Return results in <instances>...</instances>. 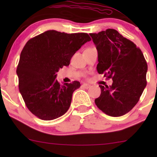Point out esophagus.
<instances>
[{"mask_svg":"<svg viewBox=\"0 0 157 157\" xmlns=\"http://www.w3.org/2000/svg\"><path fill=\"white\" fill-rule=\"evenodd\" d=\"M82 86H83V88H85V89H89V88H91V86L89 85V84H88V83H83Z\"/></svg>","mask_w":157,"mask_h":157,"instance_id":"1","label":"esophagus"}]
</instances>
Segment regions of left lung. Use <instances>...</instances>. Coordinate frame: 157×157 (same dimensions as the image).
I'll use <instances>...</instances> for the list:
<instances>
[{
    "label": "left lung",
    "instance_id": "8db88e82",
    "mask_svg": "<svg viewBox=\"0 0 157 157\" xmlns=\"http://www.w3.org/2000/svg\"><path fill=\"white\" fill-rule=\"evenodd\" d=\"M90 36L98 51V73L113 80L111 86L99 85L95 104L106 114L121 117L134 108L147 86V61L140 48L114 29Z\"/></svg>",
    "mask_w": 157,
    "mask_h": 157
}]
</instances>
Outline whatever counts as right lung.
I'll use <instances>...</instances> for the list:
<instances>
[{"label": "right lung", "mask_w": 157, "mask_h": 157, "mask_svg": "<svg viewBox=\"0 0 157 157\" xmlns=\"http://www.w3.org/2000/svg\"><path fill=\"white\" fill-rule=\"evenodd\" d=\"M89 40L91 38L86 33L51 30L25 44L16 73L23 101L36 117L49 121L63 116L69 109L72 94L81 84L77 81L61 84L56 79V73L69 65L74 53Z\"/></svg>", "instance_id": "right-lung-1"}]
</instances>
